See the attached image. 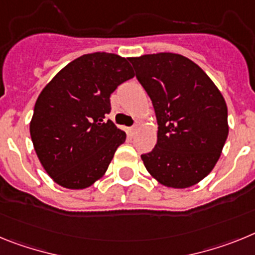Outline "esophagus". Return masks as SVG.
<instances>
[{
	"label": "esophagus",
	"instance_id": "esophagus-1",
	"mask_svg": "<svg viewBox=\"0 0 255 255\" xmlns=\"http://www.w3.org/2000/svg\"><path fill=\"white\" fill-rule=\"evenodd\" d=\"M137 130H138V127H137V126L128 128V134H129V136H133V134H136Z\"/></svg>",
	"mask_w": 255,
	"mask_h": 255
}]
</instances>
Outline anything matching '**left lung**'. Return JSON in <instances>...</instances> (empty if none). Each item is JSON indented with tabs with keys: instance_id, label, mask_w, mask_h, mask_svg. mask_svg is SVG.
Segmentation results:
<instances>
[{
	"instance_id": "8db88e82",
	"label": "left lung",
	"mask_w": 255,
	"mask_h": 255,
	"mask_svg": "<svg viewBox=\"0 0 255 255\" xmlns=\"http://www.w3.org/2000/svg\"><path fill=\"white\" fill-rule=\"evenodd\" d=\"M152 101L158 141L141 155L152 178L165 187L187 189L217 164L229 136L227 105L198 64L172 52L129 57Z\"/></svg>"
}]
</instances>
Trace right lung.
Listing matches in <instances>:
<instances>
[{
	"label": "right lung",
	"instance_id": "add662e5",
	"mask_svg": "<svg viewBox=\"0 0 255 255\" xmlns=\"http://www.w3.org/2000/svg\"><path fill=\"white\" fill-rule=\"evenodd\" d=\"M126 57L82 55L41 91L29 125L35 154L54 182L83 190L105 174L126 133L112 121L110 95L133 78Z\"/></svg>",
	"mask_w": 255,
	"mask_h": 255
}]
</instances>
